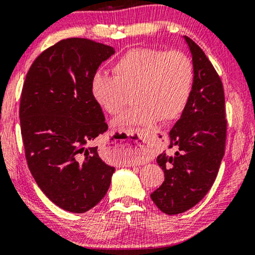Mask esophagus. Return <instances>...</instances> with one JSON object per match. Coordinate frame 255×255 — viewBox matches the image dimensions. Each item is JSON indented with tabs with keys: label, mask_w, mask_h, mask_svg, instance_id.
<instances>
[{
	"label": "esophagus",
	"mask_w": 255,
	"mask_h": 255,
	"mask_svg": "<svg viewBox=\"0 0 255 255\" xmlns=\"http://www.w3.org/2000/svg\"><path fill=\"white\" fill-rule=\"evenodd\" d=\"M136 144H137L138 146V151L140 152V153L144 154V155H149L150 152L152 151V147L150 145V139L147 136L143 135V137H140L138 139V142L136 140Z\"/></svg>",
	"instance_id": "1"
}]
</instances>
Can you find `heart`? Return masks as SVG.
<instances>
[{
    "label": "heart",
    "instance_id": "obj_1",
    "mask_svg": "<svg viewBox=\"0 0 255 255\" xmlns=\"http://www.w3.org/2000/svg\"><path fill=\"white\" fill-rule=\"evenodd\" d=\"M113 77L96 73L90 94L105 113L118 116L136 104L119 120L120 127L136 131L157 120L170 121L182 115L191 96L195 71L191 59L180 50L134 48L112 65Z\"/></svg>",
    "mask_w": 255,
    "mask_h": 255
}]
</instances>
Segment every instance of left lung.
<instances>
[{"instance_id": "8db88e82", "label": "left lung", "mask_w": 255, "mask_h": 255, "mask_svg": "<svg viewBox=\"0 0 255 255\" xmlns=\"http://www.w3.org/2000/svg\"><path fill=\"white\" fill-rule=\"evenodd\" d=\"M185 41L192 55L193 87L183 113L170 130L175 154H159L158 165L165 181L151 199L165 214L175 215L195 206L206 196L225 155L227 119L221 78L205 52L190 37Z\"/></svg>"}]
</instances>
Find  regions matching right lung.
Segmentation results:
<instances>
[{
	"label": "right lung",
	"instance_id": "1",
	"mask_svg": "<svg viewBox=\"0 0 255 255\" xmlns=\"http://www.w3.org/2000/svg\"><path fill=\"white\" fill-rule=\"evenodd\" d=\"M113 54L89 39L60 40L36 57L22 86L19 118L28 168L44 195L72 213L96 206L115 173L95 145L108 124L90 94L91 79Z\"/></svg>",
	"mask_w": 255,
	"mask_h": 255
}]
</instances>
